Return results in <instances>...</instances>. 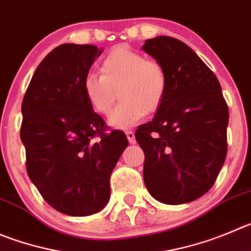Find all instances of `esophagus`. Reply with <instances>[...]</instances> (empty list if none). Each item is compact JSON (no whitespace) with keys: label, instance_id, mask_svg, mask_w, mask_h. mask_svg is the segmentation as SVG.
Listing matches in <instances>:
<instances>
[{"label":"esophagus","instance_id":"34e87169","mask_svg":"<svg viewBox=\"0 0 251 251\" xmlns=\"http://www.w3.org/2000/svg\"><path fill=\"white\" fill-rule=\"evenodd\" d=\"M126 137H127L128 142L130 144H135L136 142V139H135V133L132 132V131H126Z\"/></svg>","mask_w":251,"mask_h":251}]
</instances>
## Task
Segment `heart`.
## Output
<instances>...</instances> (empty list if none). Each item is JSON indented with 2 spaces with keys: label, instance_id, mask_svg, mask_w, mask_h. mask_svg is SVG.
<instances>
[{
  "label": "heart",
  "instance_id": "b5f03b06",
  "mask_svg": "<svg viewBox=\"0 0 251 251\" xmlns=\"http://www.w3.org/2000/svg\"><path fill=\"white\" fill-rule=\"evenodd\" d=\"M118 89L123 101L110 114L109 124L115 128H128L160 107L167 75L160 63L126 46L116 47L102 62L101 75L86 74L83 90L91 107L105 115L114 105Z\"/></svg>",
  "mask_w": 251,
  "mask_h": 251
}]
</instances>
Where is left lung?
<instances>
[{"mask_svg":"<svg viewBox=\"0 0 251 251\" xmlns=\"http://www.w3.org/2000/svg\"><path fill=\"white\" fill-rule=\"evenodd\" d=\"M142 50L167 75L162 104L135 133L145 152L144 181L158 202L184 204L207 193L223 167L228 105L214 73L186 43L158 36Z\"/></svg>","mask_w":251,"mask_h":251,"instance_id":"8db88e82","label":"left lung"}]
</instances>
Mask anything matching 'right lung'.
Masks as SVG:
<instances>
[{
  "mask_svg": "<svg viewBox=\"0 0 251 251\" xmlns=\"http://www.w3.org/2000/svg\"><path fill=\"white\" fill-rule=\"evenodd\" d=\"M101 53L91 44L54 48L34 72L22 102L28 176L49 205L73 217L107 204L110 176L128 145L121 131L104 133V120L84 94V78Z\"/></svg>",
  "mask_w": 251,
  "mask_h": 251,
  "instance_id": "add662e5",
  "label": "right lung"
}]
</instances>
